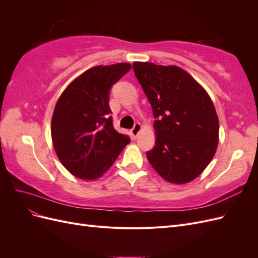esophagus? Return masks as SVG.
<instances>
[{
	"mask_svg": "<svg viewBox=\"0 0 258 258\" xmlns=\"http://www.w3.org/2000/svg\"><path fill=\"white\" fill-rule=\"evenodd\" d=\"M141 130H142L141 123L137 122V123L135 124V127L132 128V130H131V134H132V137H134V139H137V137L139 136L140 132H141Z\"/></svg>",
	"mask_w": 258,
	"mask_h": 258,
	"instance_id": "obj_1",
	"label": "esophagus"
}]
</instances>
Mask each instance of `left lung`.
Here are the masks:
<instances>
[{
  "label": "left lung",
  "instance_id": "obj_1",
  "mask_svg": "<svg viewBox=\"0 0 258 258\" xmlns=\"http://www.w3.org/2000/svg\"><path fill=\"white\" fill-rule=\"evenodd\" d=\"M134 71L155 117V146L146 156L165 181L186 184L214 157L218 117L209 93L176 66L134 62Z\"/></svg>",
  "mask_w": 258,
  "mask_h": 258
}]
</instances>
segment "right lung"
I'll list each match as a JSON object with an SVG mask.
<instances>
[{"instance_id": "add662e5", "label": "right lung", "mask_w": 258, "mask_h": 258, "mask_svg": "<svg viewBox=\"0 0 258 258\" xmlns=\"http://www.w3.org/2000/svg\"><path fill=\"white\" fill-rule=\"evenodd\" d=\"M130 69L126 62L88 69L68 85L54 106V152L69 172L84 181L102 176L130 142L108 116L110 88Z\"/></svg>"}]
</instances>
